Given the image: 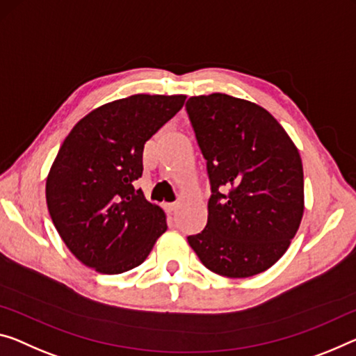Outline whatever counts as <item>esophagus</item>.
<instances>
[{"instance_id": "1", "label": "esophagus", "mask_w": 356, "mask_h": 356, "mask_svg": "<svg viewBox=\"0 0 356 356\" xmlns=\"http://www.w3.org/2000/svg\"><path fill=\"white\" fill-rule=\"evenodd\" d=\"M165 210L168 213H175L178 210V204H165Z\"/></svg>"}]
</instances>
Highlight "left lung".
<instances>
[{
    "label": "left lung",
    "mask_w": 356,
    "mask_h": 356,
    "mask_svg": "<svg viewBox=\"0 0 356 356\" xmlns=\"http://www.w3.org/2000/svg\"><path fill=\"white\" fill-rule=\"evenodd\" d=\"M211 195L204 231L188 242L207 269L253 277L285 254L304 213L298 147L269 111L226 94L186 102Z\"/></svg>",
    "instance_id": "8db88e82"
}]
</instances>
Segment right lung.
<instances>
[{
  "label": "right lung",
  "mask_w": 356,
  "mask_h": 356,
  "mask_svg": "<svg viewBox=\"0 0 356 356\" xmlns=\"http://www.w3.org/2000/svg\"><path fill=\"white\" fill-rule=\"evenodd\" d=\"M184 95L138 94L106 103L74 125L46 183L57 232L76 258L100 273L140 266L167 231L162 209L135 181L147 140L184 105Z\"/></svg>",
  "instance_id": "1"
}]
</instances>
